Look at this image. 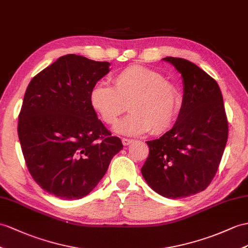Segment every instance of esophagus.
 <instances>
[{
  "instance_id": "1",
  "label": "esophagus",
  "mask_w": 248,
  "mask_h": 248,
  "mask_svg": "<svg viewBox=\"0 0 248 248\" xmlns=\"http://www.w3.org/2000/svg\"><path fill=\"white\" fill-rule=\"evenodd\" d=\"M131 142H132L131 139H127V138H123L122 139V143H123L124 146H126V145H129Z\"/></svg>"
}]
</instances>
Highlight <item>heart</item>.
I'll return each instance as SVG.
<instances>
[{
    "label": "heart",
    "mask_w": 248,
    "mask_h": 248,
    "mask_svg": "<svg viewBox=\"0 0 248 248\" xmlns=\"http://www.w3.org/2000/svg\"><path fill=\"white\" fill-rule=\"evenodd\" d=\"M110 81L112 86L96 84L90 92V104L105 124L116 125L128 104L131 113L118 125L119 134L159 135L170 128L180 106V90L172 81L141 65L122 69Z\"/></svg>",
    "instance_id": "obj_1"
}]
</instances>
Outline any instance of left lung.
I'll list each match as a JSON object with an SVG mask.
<instances>
[{
  "mask_svg": "<svg viewBox=\"0 0 248 248\" xmlns=\"http://www.w3.org/2000/svg\"><path fill=\"white\" fill-rule=\"evenodd\" d=\"M182 75V107L173 127L147 141L141 171L159 195L179 199L203 191L215 178L228 139V121L218 83L196 64L167 57Z\"/></svg>",
  "mask_w": 248,
  "mask_h": 248,
  "instance_id": "8db88e82",
  "label": "left lung"
}]
</instances>
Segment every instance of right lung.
<instances>
[{
  "mask_svg": "<svg viewBox=\"0 0 248 248\" xmlns=\"http://www.w3.org/2000/svg\"><path fill=\"white\" fill-rule=\"evenodd\" d=\"M109 63L66 54L32 78L17 122L22 153L34 182L65 200L87 196L123 148L90 104Z\"/></svg>",
  "mask_w": 248,
  "mask_h": 248,
  "instance_id": "obj_1",
  "label": "right lung"
}]
</instances>
